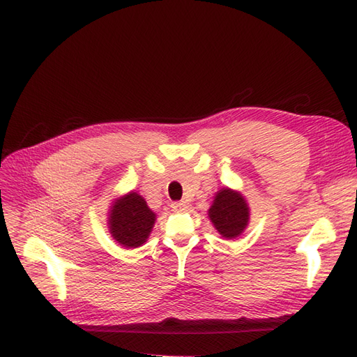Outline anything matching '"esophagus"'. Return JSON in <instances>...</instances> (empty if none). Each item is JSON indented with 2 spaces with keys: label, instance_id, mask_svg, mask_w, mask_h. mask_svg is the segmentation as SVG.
Listing matches in <instances>:
<instances>
[{
  "label": "esophagus",
  "instance_id": "obj_1",
  "mask_svg": "<svg viewBox=\"0 0 357 357\" xmlns=\"http://www.w3.org/2000/svg\"><path fill=\"white\" fill-rule=\"evenodd\" d=\"M171 208L176 211H185L188 208V202L186 201H177L171 204Z\"/></svg>",
  "mask_w": 357,
  "mask_h": 357
}]
</instances>
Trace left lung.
Wrapping results in <instances>:
<instances>
[{"label": "left lung", "mask_w": 357, "mask_h": 357, "mask_svg": "<svg viewBox=\"0 0 357 357\" xmlns=\"http://www.w3.org/2000/svg\"><path fill=\"white\" fill-rule=\"evenodd\" d=\"M207 213L215 231L226 240L240 236L250 220V207L247 199L240 190H234L228 186L215 192L214 201Z\"/></svg>", "instance_id": "8db88e82"}]
</instances>
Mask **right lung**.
Wrapping results in <instances>:
<instances>
[{
	"mask_svg": "<svg viewBox=\"0 0 357 357\" xmlns=\"http://www.w3.org/2000/svg\"><path fill=\"white\" fill-rule=\"evenodd\" d=\"M107 214L109 232L113 240L125 248L143 245L156 222V213L149 208L146 199L134 190L116 198Z\"/></svg>",
	"mask_w": 357,
	"mask_h": 357,
	"instance_id": "right-lung-1",
	"label": "right lung"
}]
</instances>
